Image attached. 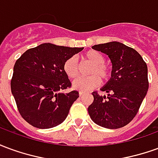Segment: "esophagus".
I'll return each mask as SVG.
<instances>
[{"label":"esophagus","mask_w":158,"mask_h":158,"mask_svg":"<svg viewBox=\"0 0 158 158\" xmlns=\"http://www.w3.org/2000/svg\"><path fill=\"white\" fill-rule=\"evenodd\" d=\"M85 91H79V96H83L84 94H85Z\"/></svg>","instance_id":"34e87169"}]
</instances>
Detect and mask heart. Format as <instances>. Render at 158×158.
Segmentation results:
<instances>
[{"instance_id": "heart-1", "label": "heart", "mask_w": 158, "mask_h": 158, "mask_svg": "<svg viewBox=\"0 0 158 158\" xmlns=\"http://www.w3.org/2000/svg\"><path fill=\"white\" fill-rule=\"evenodd\" d=\"M84 58L88 60L93 64L89 73L92 75L88 77H79L73 82V87L80 91H86L97 87L101 85V78L104 80L109 78L110 69L106 65L104 56L99 52L89 51L84 55ZM63 70L69 78L73 79L79 73V68L75 56H71L63 63Z\"/></svg>"}]
</instances>
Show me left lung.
<instances>
[{"label": "left lung", "instance_id": "8db88e82", "mask_svg": "<svg viewBox=\"0 0 158 158\" xmlns=\"http://www.w3.org/2000/svg\"><path fill=\"white\" fill-rule=\"evenodd\" d=\"M111 60V78L102 88L107 96L92 92L94 102L88 107L90 118L106 129L127 125L139 111L149 83L146 63L135 49L117 41L93 45Z\"/></svg>", "mask_w": 158, "mask_h": 158}]
</instances>
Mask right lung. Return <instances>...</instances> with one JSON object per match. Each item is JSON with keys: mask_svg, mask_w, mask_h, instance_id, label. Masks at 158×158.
Returning <instances> with one entry per match:
<instances>
[{"mask_svg": "<svg viewBox=\"0 0 158 158\" xmlns=\"http://www.w3.org/2000/svg\"><path fill=\"white\" fill-rule=\"evenodd\" d=\"M44 43L26 51L13 68L11 89L23 118L38 129L62 123L79 97L63 70L66 60L83 50Z\"/></svg>", "mask_w": 158, "mask_h": 158, "instance_id": "add662e5", "label": "right lung"}]
</instances>
